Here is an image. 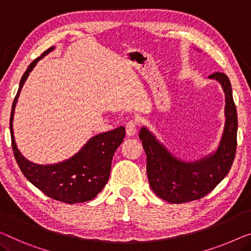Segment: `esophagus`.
I'll use <instances>...</instances> for the list:
<instances>
[{"instance_id": "esophagus-1", "label": "esophagus", "mask_w": 251, "mask_h": 251, "mask_svg": "<svg viewBox=\"0 0 251 251\" xmlns=\"http://www.w3.org/2000/svg\"><path fill=\"white\" fill-rule=\"evenodd\" d=\"M125 128H126V135H127V136H133V135H135L136 129H137L136 122H135V121H129V122H127Z\"/></svg>"}]
</instances>
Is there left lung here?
I'll return each instance as SVG.
<instances>
[{
  "instance_id": "8db88e82",
  "label": "left lung",
  "mask_w": 251,
  "mask_h": 251,
  "mask_svg": "<svg viewBox=\"0 0 251 251\" xmlns=\"http://www.w3.org/2000/svg\"><path fill=\"white\" fill-rule=\"evenodd\" d=\"M221 83L226 93V125L220 145L213 154L195 162L176 159L145 127L140 140L147 154L149 184L156 196L174 204L201 200L226 177L237 150L238 116L229 77L221 72L208 76Z\"/></svg>"
}]
</instances>
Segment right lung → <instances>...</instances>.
Wrapping results in <instances>:
<instances>
[{
	"label": "right lung",
	"instance_id": "right-lung-1",
	"mask_svg": "<svg viewBox=\"0 0 251 251\" xmlns=\"http://www.w3.org/2000/svg\"><path fill=\"white\" fill-rule=\"evenodd\" d=\"M54 50L48 48L28 66L12 103L10 117L11 143L14 158L21 173L33 186L51 200L74 204L91 201L101 192L109 179L114 153L125 137V127L109 130L92 137L81 151L64 162L53 166H38L25 159L19 151L13 136V114L21 88L37 62Z\"/></svg>",
	"mask_w": 251,
	"mask_h": 251
}]
</instances>
